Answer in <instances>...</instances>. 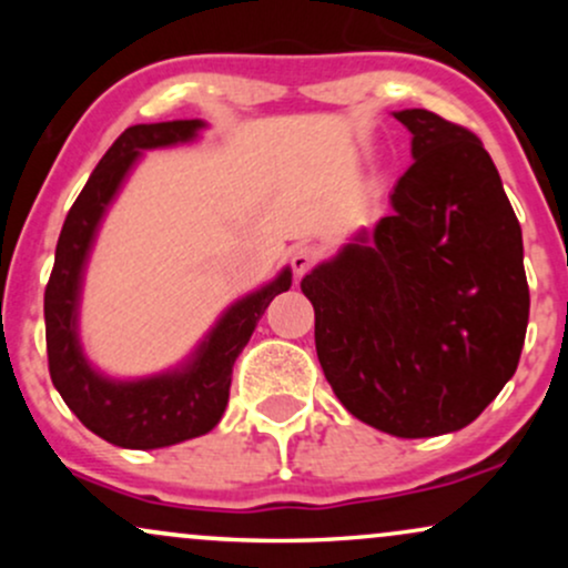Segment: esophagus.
Segmentation results:
<instances>
[{
  "label": "esophagus",
  "mask_w": 568,
  "mask_h": 568,
  "mask_svg": "<svg viewBox=\"0 0 568 568\" xmlns=\"http://www.w3.org/2000/svg\"><path fill=\"white\" fill-rule=\"evenodd\" d=\"M315 262H317V251L312 245H296L291 251V266L298 277L306 275Z\"/></svg>",
  "instance_id": "esophagus-1"
}]
</instances>
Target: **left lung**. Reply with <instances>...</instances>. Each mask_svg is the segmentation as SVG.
I'll return each mask as SVG.
<instances>
[{
    "label": "left lung",
    "mask_w": 568,
    "mask_h": 568,
    "mask_svg": "<svg viewBox=\"0 0 568 568\" xmlns=\"http://www.w3.org/2000/svg\"><path fill=\"white\" fill-rule=\"evenodd\" d=\"M414 165L393 213L302 280L325 379L355 419L433 438L478 419L515 374L529 323L524 237L478 135L393 112Z\"/></svg>",
    "instance_id": "1"
}]
</instances>
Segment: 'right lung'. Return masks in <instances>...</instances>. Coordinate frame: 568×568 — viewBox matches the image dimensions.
Wrapping results in <instances>:
<instances>
[{"label": "right lung", "instance_id": "right-lung-1", "mask_svg": "<svg viewBox=\"0 0 568 568\" xmlns=\"http://www.w3.org/2000/svg\"><path fill=\"white\" fill-rule=\"evenodd\" d=\"M205 130L202 120L133 125L112 143L71 205L55 245V264L44 288V336L50 379L63 403L98 438L122 448H165L211 433L230 403L232 366L277 293L291 288L285 266L275 280L226 306L181 366L141 379H112L84 357L80 302L84 266L95 234L122 184L149 149L189 143Z\"/></svg>", "mask_w": 568, "mask_h": 568}]
</instances>
